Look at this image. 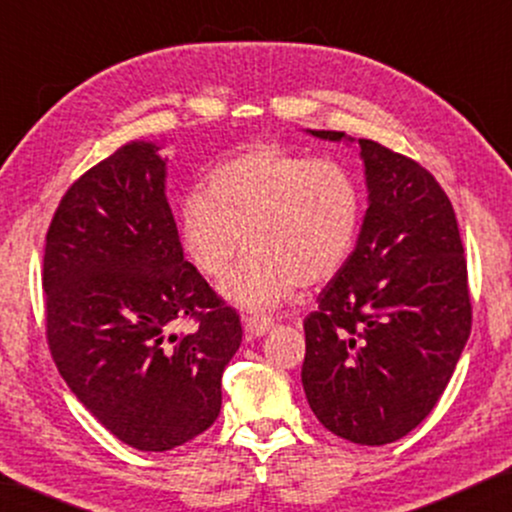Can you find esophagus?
I'll list each match as a JSON object with an SVG mask.
<instances>
[{
	"label": "esophagus",
	"instance_id": "esophagus-1",
	"mask_svg": "<svg viewBox=\"0 0 512 512\" xmlns=\"http://www.w3.org/2000/svg\"><path fill=\"white\" fill-rule=\"evenodd\" d=\"M272 326H275V321L265 319V317H247V319H244V331H247V335H251V338H261V335L268 333Z\"/></svg>",
	"mask_w": 512,
	"mask_h": 512
}]
</instances>
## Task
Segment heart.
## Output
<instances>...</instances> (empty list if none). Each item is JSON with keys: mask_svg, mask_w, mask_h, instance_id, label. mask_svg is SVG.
Segmentation results:
<instances>
[{"mask_svg": "<svg viewBox=\"0 0 512 512\" xmlns=\"http://www.w3.org/2000/svg\"><path fill=\"white\" fill-rule=\"evenodd\" d=\"M363 216L361 188L338 160L279 144H251L207 174L205 191L179 209V242L195 270L223 284L244 312L284 305L303 286H321L352 256Z\"/></svg>", "mask_w": 512, "mask_h": 512, "instance_id": "obj_1", "label": "heart"}]
</instances>
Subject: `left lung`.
<instances>
[{
    "label": "left lung",
    "instance_id": "left-lung-1",
    "mask_svg": "<svg viewBox=\"0 0 512 512\" xmlns=\"http://www.w3.org/2000/svg\"><path fill=\"white\" fill-rule=\"evenodd\" d=\"M359 146L368 209L303 324V389L328 431L375 447L408 436L443 396L471 335V296L457 216L433 174L373 139Z\"/></svg>",
    "mask_w": 512,
    "mask_h": 512
}]
</instances>
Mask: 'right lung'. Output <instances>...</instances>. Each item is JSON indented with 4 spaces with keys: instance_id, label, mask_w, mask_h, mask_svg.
<instances>
[{
    "instance_id": "right-lung-1",
    "label": "right lung",
    "mask_w": 512,
    "mask_h": 512,
    "mask_svg": "<svg viewBox=\"0 0 512 512\" xmlns=\"http://www.w3.org/2000/svg\"><path fill=\"white\" fill-rule=\"evenodd\" d=\"M160 146L130 142L55 209L44 249L46 338L62 380L104 429L142 452L216 422L240 314L184 261ZM191 318L188 334H174Z\"/></svg>"
}]
</instances>
